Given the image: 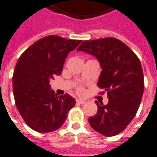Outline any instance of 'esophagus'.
<instances>
[{
	"label": "esophagus",
	"instance_id": "34e87169",
	"mask_svg": "<svg viewBox=\"0 0 157 157\" xmlns=\"http://www.w3.org/2000/svg\"><path fill=\"white\" fill-rule=\"evenodd\" d=\"M76 103H78V104H84V103H86V100L81 99H78L77 100H76Z\"/></svg>",
	"mask_w": 157,
	"mask_h": 157
}]
</instances>
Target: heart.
Segmentation results:
<instances>
[{
	"mask_svg": "<svg viewBox=\"0 0 157 157\" xmlns=\"http://www.w3.org/2000/svg\"><path fill=\"white\" fill-rule=\"evenodd\" d=\"M78 91L79 93H82V91H83V89H82V87H78Z\"/></svg>",
	"mask_w": 157,
	"mask_h": 157,
	"instance_id": "b5f03b06",
	"label": "heart"
}]
</instances>
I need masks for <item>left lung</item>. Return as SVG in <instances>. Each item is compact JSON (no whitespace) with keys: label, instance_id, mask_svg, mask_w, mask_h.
<instances>
[{"label":"left lung","instance_id":"1","mask_svg":"<svg viewBox=\"0 0 157 157\" xmlns=\"http://www.w3.org/2000/svg\"><path fill=\"white\" fill-rule=\"evenodd\" d=\"M77 50L92 54L99 60L103 71L98 86L107 91L109 99L107 105L95 101L98 111L88 119L89 124L103 136H116L136 116L142 99L144 81L140 59L115 37L84 41Z\"/></svg>","mask_w":157,"mask_h":157}]
</instances>
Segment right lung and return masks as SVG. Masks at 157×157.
Returning a JSON list of instances; mask_svg holds the SVG:
<instances>
[{
    "mask_svg": "<svg viewBox=\"0 0 157 157\" xmlns=\"http://www.w3.org/2000/svg\"><path fill=\"white\" fill-rule=\"evenodd\" d=\"M81 40L50 35L31 45L18 59L13 76L14 99L28 126L38 132L62 127L75 99L68 94L58 96L50 81L63 71L65 59Z\"/></svg>",
    "mask_w": 157,
    "mask_h": 157,
    "instance_id": "add662e5",
    "label": "right lung"
}]
</instances>
